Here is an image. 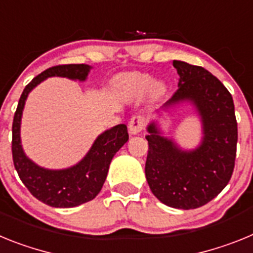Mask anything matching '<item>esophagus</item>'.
Wrapping results in <instances>:
<instances>
[{
  "label": "esophagus",
  "mask_w": 253,
  "mask_h": 253,
  "mask_svg": "<svg viewBox=\"0 0 253 253\" xmlns=\"http://www.w3.org/2000/svg\"><path fill=\"white\" fill-rule=\"evenodd\" d=\"M146 125V118L143 115H134L131 116L130 122H129V133L130 134H138L144 129Z\"/></svg>",
  "instance_id": "obj_1"
}]
</instances>
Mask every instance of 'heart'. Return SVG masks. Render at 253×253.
<instances>
[{"label":"heart","instance_id":"heart-1","mask_svg":"<svg viewBox=\"0 0 253 253\" xmlns=\"http://www.w3.org/2000/svg\"><path fill=\"white\" fill-rule=\"evenodd\" d=\"M133 82L135 84H138V86L143 87V88L149 87V86H151V84H152L151 78L147 77V76H138V77H134Z\"/></svg>","mask_w":253,"mask_h":253}]
</instances>
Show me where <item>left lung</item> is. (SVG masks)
I'll use <instances>...</instances> for the list:
<instances>
[{"label": "left lung", "mask_w": 253, "mask_h": 253, "mask_svg": "<svg viewBox=\"0 0 253 253\" xmlns=\"http://www.w3.org/2000/svg\"><path fill=\"white\" fill-rule=\"evenodd\" d=\"M178 88L161 109L187 101L200 116L203 138L191 151L163 137L157 124L147 126L146 177L153 195L176 209H196L213 200L229 182L237 152V120L232 95L207 69L173 60Z\"/></svg>", "instance_id": "obj_1"}]
</instances>
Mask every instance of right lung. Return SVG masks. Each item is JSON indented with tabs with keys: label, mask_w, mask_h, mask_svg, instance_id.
<instances>
[{
	"label": "right lung",
	"mask_w": 253,
	"mask_h": 253,
	"mask_svg": "<svg viewBox=\"0 0 253 253\" xmlns=\"http://www.w3.org/2000/svg\"><path fill=\"white\" fill-rule=\"evenodd\" d=\"M91 67L87 64H62L45 69L24 88L12 123V160L22 184L31 195L53 208H73L90 202L102 189L109 166L115 153L128 142V129L119 124L105 130L93 142L82 161L64 169L38 166L24 153L20 138L21 116L30 91L48 77H67L84 81Z\"/></svg>",
	"instance_id": "obj_1"
}]
</instances>
